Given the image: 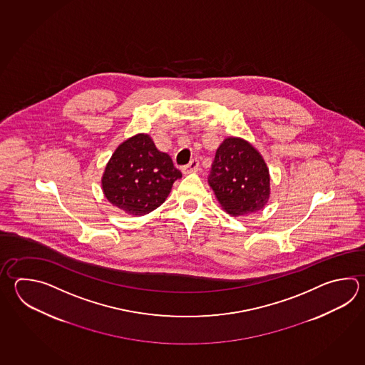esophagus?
Wrapping results in <instances>:
<instances>
[{
  "mask_svg": "<svg viewBox=\"0 0 365 365\" xmlns=\"http://www.w3.org/2000/svg\"><path fill=\"white\" fill-rule=\"evenodd\" d=\"M199 168H200L199 160L194 158V160L190 161V164L182 168V171H183V174H190V173H196V171L199 170Z\"/></svg>",
  "mask_w": 365,
  "mask_h": 365,
  "instance_id": "1",
  "label": "esophagus"
}]
</instances>
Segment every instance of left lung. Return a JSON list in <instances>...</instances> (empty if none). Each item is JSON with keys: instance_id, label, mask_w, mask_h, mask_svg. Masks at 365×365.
Instances as JSON below:
<instances>
[{"instance_id": "left-lung-1", "label": "left lung", "mask_w": 365, "mask_h": 365, "mask_svg": "<svg viewBox=\"0 0 365 365\" xmlns=\"http://www.w3.org/2000/svg\"><path fill=\"white\" fill-rule=\"evenodd\" d=\"M208 182L222 209L234 217L260 210L270 196L268 166L259 150L240 138L221 143Z\"/></svg>"}]
</instances>
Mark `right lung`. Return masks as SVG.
Masks as SVG:
<instances>
[{"instance_id": "right-lung-1", "label": "right lung", "mask_w": 365, "mask_h": 365, "mask_svg": "<svg viewBox=\"0 0 365 365\" xmlns=\"http://www.w3.org/2000/svg\"><path fill=\"white\" fill-rule=\"evenodd\" d=\"M180 177L170 156L160 152L149 135L138 134L114 150L101 186L114 207L133 216H144L166 200L173 183Z\"/></svg>"}]
</instances>
